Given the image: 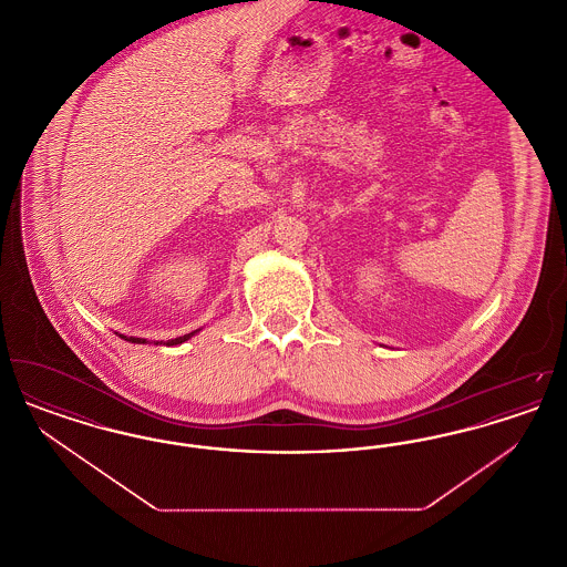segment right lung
Returning <instances> with one entry per match:
<instances>
[{"mask_svg":"<svg viewBox=\"0 0 567 567\" xmlns=\"http://www.w3.org/2000/svg\"><path fill=\"white\" fill-rule=\"evenodd\" d=\"M199 329H195V331H190V333H185V336H181V338H172V340H167V342H157V344H165V347H176V344H183V342H187L190 340L195 333H197ZM123 340H127V342H132V344H146L148 340H144V338H135V336H123V333H118Z\"/></svg>","mask_w":567,"mask_h":567,"instance_id":"add662e5","label":"right lung"}]
</instances>
